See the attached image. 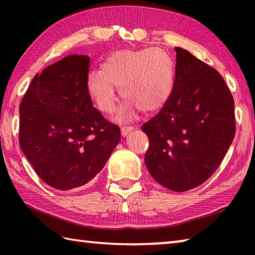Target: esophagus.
<instances>
[{"label":"esophagus","instance_id":"obj_1","mask_svg":"<svg viewBox=\"0 0 255 255\" xmlns=\"http://www.w3.org/2000/svg\"><path fill=\"white\" fill-rule=\"evenodd\" d=\"M122 132H123V135H127V133L129 132V128L124 127V128L122 129Z\"/></svg>","mask_w":255,"mask_h":255}]
</instances>
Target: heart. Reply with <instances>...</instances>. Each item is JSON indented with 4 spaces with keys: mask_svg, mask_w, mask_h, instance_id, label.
<instances>
[{
    "mask_svg": "<svg viewBox=\"0 0 255 255\" xmlns=\"http://www.w3.org/2000/svg\"><path fill=\"white\" fill-rule=\"evenodd\" d=\"M170 93V82L165 73H158L155 76L150 100L147 105L149 109H159L166 102Z\"/></svg>",
    "mask_w": 255,
    "mask_h": 255,
    "instance_id": "b5f03b06",
    "label": "heart"
}]
</instances>
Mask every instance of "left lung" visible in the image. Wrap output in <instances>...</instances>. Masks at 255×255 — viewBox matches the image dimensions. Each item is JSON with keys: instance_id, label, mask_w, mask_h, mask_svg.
<instances>
[{"instance_id": "1", "label": "left lung", "mask_w": 255, "mask_h": 255, "mask_svg": "<svg viewBox=\"0 0 255 255\" xmlns=\"http://www.w3.org/2000/svg\"><path fill=\"white\" fill-rule=\"evenodd\" d=\"M89 64L86 56H65L33 77L20 103V147L58 190L90 182L120 141L119 127L93 107Z\"/></svg>"}]
</instances>
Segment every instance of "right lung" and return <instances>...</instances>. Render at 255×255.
Here are the masks:
<instances>
[{
  "label": "right lung",
  "instance_id": "right-lung-1",
  "mask_svg": "<svg viewBox=\"0 0 255 255\" xmlns=\"http://www.w3.org/2000/svg\"><path fill=\"white\" fill-rule=\"evenodd\" d=\"M174 84L162 110L143 125L150 175L172 191L204 183L219 166L235 135L234 100L219 73L175 48Z\"/></svg>",
  "mask_w": 255,
  "mask_h": 255
}]
</instances>
